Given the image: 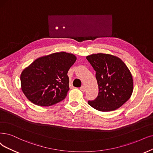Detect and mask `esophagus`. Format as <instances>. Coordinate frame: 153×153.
<instances>
[{
    "instance_id": "esophagus-1",
    "label": "esophagus",
    "mask_w": 153,
    "mask_h": 153,
    "mask_svg": "<svg viewBox=\"0 0 153 153\" xmlns=\"http://www.w3.org/2000/svg\"><path fill=\"white\" fill-rule=\"evenodd\" d=\"M80 89L81 90V91H82V92H85L86 90L85 86H82L80 88Z\"/></svg>"
}]
</instances>
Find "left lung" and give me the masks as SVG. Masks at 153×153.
<instances>
[{"mask_svg": "<svg viewBox=\"0 0 153 153\" xmlns=\"http://www.w3.org/2000/svg\"><path fill=\"white\" fill-rule=\"evenodd\" d=\"M96 71L99 93L88 104L100 111L120 108L131 98L133 92L132 76L125 63L118 56L99 53L86 56Z\"/></svg>", "mask_w": 153, "mask_h": 153, "instance_id": "obj_1", "label": "left lung"}]
</instances>
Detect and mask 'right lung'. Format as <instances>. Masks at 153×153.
<instances>
[{
	"label": "right lung",
	"instance_id": "1",
	"mask_svg": "<svg viewBox=\"0 0 153 153\" xmlns=\"http://www.w3.org/2000/svg\"><path fill=\"white\" fill-rule=\"evenodd\" d=\"M76 56L65 52L41 56L22 71L21 88L31 102L49 106L63 100L69 90L68 71Z\"/></svg>",
	"mask_w": 153,
	"mask_h": 153
}]
</instances>
